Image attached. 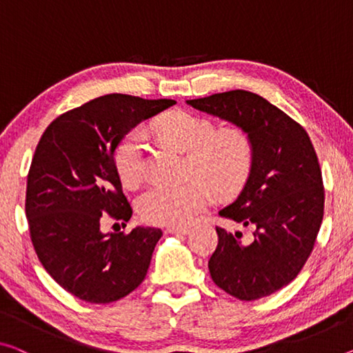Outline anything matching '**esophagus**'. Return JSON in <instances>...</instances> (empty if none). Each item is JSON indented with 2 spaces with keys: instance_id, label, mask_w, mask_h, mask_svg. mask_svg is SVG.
Instances as JSON below:
<instances>
[{
  "instance_id": "1",
  "label": "esophagus",
  "mask_w": 353,
  "mask_h": 353,
  "mask_svg": "<svg viewBox=\"0 0 353 353\" xmlns=\"http://www.w3.org/2000/svg\"><path fill=\"white\" fill-rule=\"evenodd\" d=\"M188 232V227H167L165 229V233H175V235H186Z\"/></svg>"
}]
</instances>
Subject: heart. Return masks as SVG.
Here are the masks:
<instances>
[{"label": "heart", "mask_w": 353, "mask_h": 353, "mask_svg": "<svg viewBox=\"0 0 353 353\" xmlns=\"http://www.w3.org/2000/svg\"><path fill=\"white\" fill-rule=\"evenodd\" d=\"M164 143L188 153L191 172L205 180L178 186H153L140 194L137 210L142 219L154 225L188 224L211 200V188L219 195L235 194L246 183L252 167L254 150L246 131L232 126L214 131V124L186 110H172L156 123ZM146 134L134 129L124 135L115 150V169L120 180L132 186L143 175Z\"/></svg>", "instance_id": "heart-1"}]
</instances>
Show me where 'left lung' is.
I'll return each instance as SVG.
<instances>
[{
	"instance_id": "obj_1",
	"label": "left lung",
	"mask_w": 353,
	"mask_h": 353,
	"mask_svg": "<svg viewBox=\"0 0 353 353\" xmlns=\"http://www.w3.org/2000/svg\"><path fill=\"white\" fill-rule=\"evenodd\" d=\"M246 131L254 159L245 188L219 216L251 227L252 241L222 227L208 260L211 279L243 301L268 296L294 281L311 256L323 219L322 172L300 124L262 96L233 90L186 101Z\"/></svg>"
}]
</instances>
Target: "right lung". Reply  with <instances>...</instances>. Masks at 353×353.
<instances>
[{
    "label": "right lung",
    "mask_w": 353,
    "mask_h": 353,
    "mask_svg": "<svg viewBox=\"0 0 353 353\" xmlns=\"http://www.w3.org/2000/svg\"><path fill=\"white\" fill-rule=\"evenodd\" d=\"M173 104L118 93L96 97L53 120L36 146L25 202L32 246L47 273L80 300L117 301L145 279L162 230L102 233L101 222L132 216L115 169L118 143Z\"/></svg>",
    "instance_id": "right-lung-1"
}]
</instances>
